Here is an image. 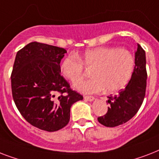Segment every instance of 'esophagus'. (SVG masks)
<instances>
[{
  "mask_svg": "<svg viewBox=\"0 0 159 159\" xmlns=\"http://www.w3.org/2000/svg\"><path fill=\"white\" fill-rule=\"evenodd\" d=\"M84 99L87 102H93L95 100V97H88V96H85L84 97Z\"/></svg>",
  "mask_w": 159,
  "mask_h": 159,
  "instance_id": "34e87169",
  "label": "esophagus"
}]
</instances>
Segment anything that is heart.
Returning <instances> with one entry per match:
<instances>
[{
	"label": "heart",
	"mask_w": 159,
	"mask_h": 159,
	"mask_svg": "<svg viewBox=\"0 0 159 159\" xmlns=\"http://www.w3.org/2000/svg\"><path fill=\"white\" fill-rule=\"evenodd\" d=\"M82 63L92 67L88 80L75 83L78 91L92 94L99 93L106 88L107 92L123 89L130 81L135 66L131 52L116 47H98L86 51L82 56L68 55L61 63L62 73L71 82L79 81L84 73Z\"/></svg>",
	"instance_id": "obj_1"
}]
</instances>
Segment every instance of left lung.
Listing matches in <instances>:
<instances>
[{"instance_id": "8db88e82", "label": "left lung", "mask_w": 159, "mask_h": 159, "mask_svg": "<svg viewBox=\"0 0 159 159\" xmlns=\"http://www.w3.org/2000/svg\"><path fill=\"white\" fill-rule=\"evenodd\" d=\"M134 71L130 81L117 95L108 97L110 104L107 113L98 117L100 123L106 127H116L126 123L140 108L146 91V55L142 47L138 44L134 53Z\"/></svg>"}]
</instances>
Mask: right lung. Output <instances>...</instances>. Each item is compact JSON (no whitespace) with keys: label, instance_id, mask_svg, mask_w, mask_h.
<instances>
[{"label":"right lung","instance_id":"add662e5","mask_svg":"<svg viewBox=\"0 0 159 159\" xmlns=\"http://www.w3.org/2000/svg\"><path fill=\"white\" fill-rule=\"evenodd\" d=\"M66 53L62 48L32 42L16 53L11 73L14 102L25 120L42 130L65 127L71 106L83 99L60 74Z\"/></svg>","mask_w":159,"mask_h":159}]
</instances>
